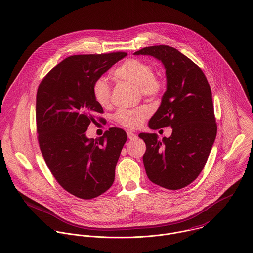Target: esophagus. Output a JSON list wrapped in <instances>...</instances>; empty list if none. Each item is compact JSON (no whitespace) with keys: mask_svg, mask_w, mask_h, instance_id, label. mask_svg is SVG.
Here are the masks:
<instances>
[{"mask_svg":"<svg viewBox=\"0 0 253 253\" xmlns=\"http://www.w3.org/2000/svg\"><path fill=\"white\" fill-rule=\"evenodd\" d=\"M126 134H127L128 139H130V140H133V139L136 138V134H134L132 131H127Z\"/></svg>","mask_w":253,"mask_h":253,"instance_id":"esophagus-1","label":"esophagus"}]
</instances>
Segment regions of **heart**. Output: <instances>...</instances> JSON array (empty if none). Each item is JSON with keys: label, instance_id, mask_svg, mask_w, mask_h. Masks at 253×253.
Masks as SVG:
<instances>
[{"label": "heart", "instance_id": "1", "mask_svg": "<svg viewBox=\"0 0 253 253\" xmlns=\"http://www.w3.org/2000/svg\"><path fill=\"white\" fill-rule=\"evenodd\" d=\"M114 76L122 81L139 86L141 93L145 96H157L162 90L161 81L155 77L154 70L148 63L130 59L123 63L115 72ZM92 93L95 101L101 107L109 106L111 102V87L105 79L95 81ZM149 109L145 106L135 109H121L115 115V120L122 126L128 128H137L149 116Z\"/></svg>", "mask_w": 253, "mask_h": 253}]
</instances>
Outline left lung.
Instances as JSON below:
<instances>
[{
  "mask_svg": "<svg viewBox=\"0 0 253 253\" xmlns=\"http://www.w3.org/2000/svg\"><path fill=\"white\" fill-rule=\"evenodd\" d=\"M134 55L161 61L167 90L148 123L151 129L170 126L169 137L142 132L146 151L143 164L148 178L170 190L191 183L204 168L217 134L212 93L201 69L172 47L143 48Z\"/></svg>",
  "mask_w": 253,
  "mask_h": 253,
  "instance_id": "obj_1",
  "label": "left lung"
}]
</instances>
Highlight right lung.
Here are the masks:
<instances>
[{
  "instance_id": "obj_1",
  "label": "right lung",
  "mask_w": 253,
  "mask_h": 253,
  "mask_svg": "<svg viewBox=\"0 0 253 253\" xmlns=\"http://www.w3.org/2000/svg\"><path fill=\"white\" fill-rule=\"evenodd\" d=\"M126 55L71 56L47 74L37 90L36 126L44 160L60 185L82 199L95 198L112 186L127 138L118 127L96 139L86 136L90 123L103 113L93 84Z\"/></svg>"
}]
</instances>
